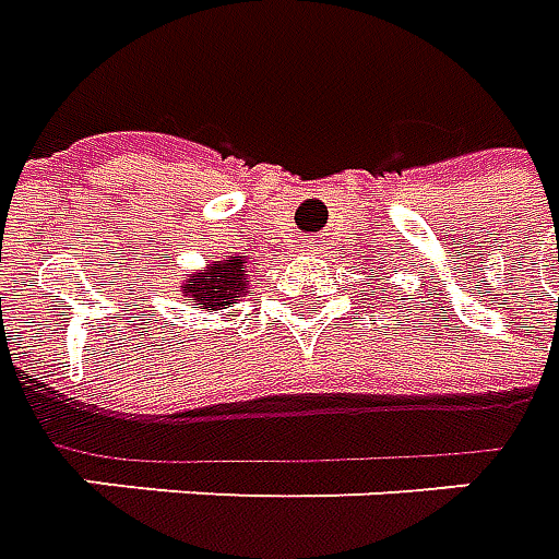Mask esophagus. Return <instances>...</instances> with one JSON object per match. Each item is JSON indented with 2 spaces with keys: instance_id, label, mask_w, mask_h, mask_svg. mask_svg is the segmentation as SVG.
I'll list each match as a JSON object with an SVG mask.
<instances>
[{
  "instance_id": "34e87169",
  "label": "esophagus",
  "mask_w": 559,
  "mask_h": 559,
  "mask_svg": "<svg viewBox=\"0 0 559 559\" xmlns=\"http://www.w3.org/2000/svg\"><path fill=\"white\" fill-rule=\"evenodd\" d=\"M316 247H319V243H310V249H316Z\"/></svg>"
}]
</instances>
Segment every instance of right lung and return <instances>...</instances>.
<instances>
[{
  "label": "right lung",
  "instance_id": "right-lung-1",
  "mask_svg": "<svg viewBox=\"0 0 559 559\" xmlns=\"http://www.w3.org/2000/svg\"><path fill=\"white\" fill-rule=\"evenodd\" d=\"M249 288L247 259L228 255L225 261L210 264L207 273H195L183 283V295L201 310H225L228 304L243 298Z\"/></svg>",
  "mask_w": 559,
  "mask_h": 559
}]
</instances>
